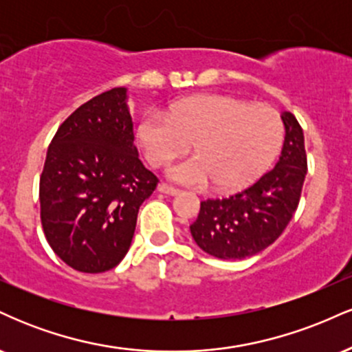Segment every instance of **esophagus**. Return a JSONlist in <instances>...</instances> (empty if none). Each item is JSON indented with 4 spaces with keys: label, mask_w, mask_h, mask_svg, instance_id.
I'll return each mask as SVG.
<instances>
[{
    "label": "esophagus",
    "mask_w": 352,
    "mask_h": 352,
    "mask_svg": "<svg viewBox=\"0 0 352 352\" xmlns=\"http://www.w3.org/2000/svg\"><path fill=\"white\" fill-rule=\"evenodd\" d=\"M159 192L160 193H165V195H179L180 193V190L179 188H175V187H172V185H167V184H160L159 185Z\"/></svg>",
    "instance_id": "esophagus-1"
}]
</instances>
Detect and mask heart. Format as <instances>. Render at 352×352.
<instances>
[{
	"label": "heart",
	"instance_id": "heart-1",
	"mask_svg": "<svg viewBox=\"0 0 352 352\" xmlns=\"http://www.w3.org/2000/svg\"><path fill=\"white\" fill-rule=\"evenodd\" d=\"M283 135L274 109L218 94L180 100L168 114L152 109L137 127L145 159L155 167L195 140L199 153L173 164L168 177L188 187L215 184L220 190L243 188L256 180L280 152Z\"/></svg>",
	"mask_w": 352,
	"mask_h": 352
}]
</instances>
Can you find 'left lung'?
Returning <instances> with one entry per match:
<instances>
[{
  "label": "left lung",
  "mask_w": 352,
  "mask_h": 352,
  "mask_svg": "<svg viewBox=\"0 0 352 352\" xmlns=\"http://www.w3.org/2000/svg\"><path fill=\"white\" fill-rule=\"evenodd\" d=\"M285 142L274 168L228 199L205 200L190 225L195 243L220 260H243L263 252L285 232L305 184V135L292 112H283Z\"/></svg>",
  "instance_id": "8db88e82"
}]
</instances>
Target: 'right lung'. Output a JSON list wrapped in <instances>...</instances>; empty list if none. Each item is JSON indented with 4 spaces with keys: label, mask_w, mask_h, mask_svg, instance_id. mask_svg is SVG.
<instances>
[{
    "label": "right lung",
    "mask_w": 352,
    "mask_h": 352,
    "mask_svg": "<svg viewBox=\"0 0 352 352\" xmlns=\"http://www.w3.org/2000/svg\"><path fill=\"white\" fill-rule=\"evenodd\" d=\"M157 182L134 145L127 89L87 100L60 124L39 180L52 252L82 273L114 268L131 248L137 213Z\"/></svg>",
    "instance_id": "1"
}]
</instances>
